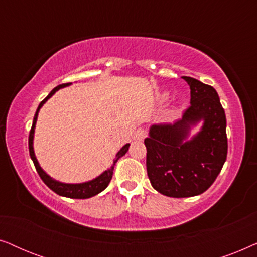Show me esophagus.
<instances>
[{"label": "esophagus", "instance_id": "esophagus-1", "mask_svg": "<svg viewBox=\"0 0 257 257\" xmlns=\"http://www.w3.org/2000/svg\"><path fill=\"white\" fill-rule=\"evenodd\" d=\"M133 138H135L136 140H139V142H142V140L146 138V131L144 128H138L135 132V136H133Z\"/></svg>", "mask_w": 257, "mask_h": 257}]
</instances>
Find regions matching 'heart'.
<instances>
[{"mask_svg":"<svg viewBox=\"0 0 257 257\" xmlns=\"http://www.w3.org/2000/svg\"><path fill=\"white\" fill-rule=\"evenodd\" d=\"M167 98H168L167 93L161 94V96H160V101H161V103H164V101H166V100H167Z\"/></svg>","mask_w":257,"mask_h":257,"instance_id":"obj_1","label":"heart"}]
</instances>
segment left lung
<instances>
[{
    "instance_id": "8db88e82",
    "label": "left lung",
    "mask_w": 257,
    "mask_h": 257,
    "mask_svg": "<svg viewBox=\"0 0 257 257\" xmlns=\"http://www.w3.org/2000/svg\"><path fill=\"white\" fill-rule=\"evenodd\" d=\"M191 89V106L174 124L152 125L145 139L147 175L152 187L170 198H191L208 189L226 161V114L213 86L182 77ZM202 130L191 140L193 125Z\"/></svg>"
}]
</instances>
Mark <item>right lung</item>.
Here are the masks:
<instances>
[{
  "instance_id": "right-lung-1",
  "label": "right lung",
  "mask_w": 257,
  "mask_h": 257,
  "mask_svg": "<svg viewBox=\"0 0 257 257\" xmlns=\"http://www.w3.org/2000/svg\"><path fill=\"white\" fill-rule=\"evenodd\" d=\"M69 85H71V83L62 84V85L56 86L55 89L48 94L47 98L42 100L41 104L38 105L37 111H36V113H35V117L33 120V126H31V130L29 133V153H30L31 160L34 161L35 167H36L38 175H40L44 184L47 185L48 187L51 189V191H54L56 194H58L61 196H65V198H71V199H89V198H92V196H94V195L99 194L100 192H103L104 189L107 187L108 184H110L111 179H112V175H113L115 163H117V161L120 159L122 156H125V153L128 151L130 144H126V145L122 146L120 151L115 154V159L113 160V164H112V166L110 168H107V170L104 171L100 175H98L97 178H94L90 181L80 182V184H65V182L55 180V179H52L50 175L45 173V172L43 171V168H42L40 166V164H38L36 156H35V152H34V135H35V127H36L37 115H38V112H40V110H41V107L43 106V104H45V101H47L49 98H51L52 96H54V94L57 92L59 89H63V87L69 86Z\"/></svg>"
}]
</instances>
